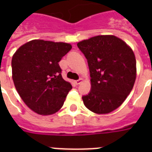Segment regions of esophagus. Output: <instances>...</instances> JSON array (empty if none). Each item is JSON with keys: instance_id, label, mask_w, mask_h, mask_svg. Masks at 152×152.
<instances>
[{"instance_id": "esophagus-1", "label": "esophagus", "mask_w": 152, "mask_h": 152, "mask_svg": "<svg viewBox=\"0 0 152 152\" xmlns=\"http://www.w3.org/2000/svg\"><path fill=\"white\" fill-rule=\"evenodd\" d=\"M82 82H83V79H79L77 80H75V83H76V84H80V83H81Z\"/></svg>"}]
</instances>
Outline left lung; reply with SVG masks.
<instances>
[{"label":"left lung","mask_w":152,"mask_h":152,"mask_svg":"<svg viewBox=\"0 0 152 152\" xmlns=\"http://www.w3.org/2000/svg\"><path fill=\"white\" fill-rule=\"evenodd\" d=\"M88 60L91 89L83 96L84 106L93 113L115 110L131 92L137 78V61L132 48L117 36L98 35L79 42Z\"/></svg>","instance_id":"1"}]
</instances>
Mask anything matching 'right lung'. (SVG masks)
<instances>
[{
	"instance_id": "add662e5",
	"label": "right lung",
	"mask_w": 152,
	"mask_h": 152,
	"mask_svg": "<svg viewBox=\"0 0 152 152\" xmlns=\"http://www.w3.org/2000/svg\"><path fill=\"white\" fill-rule=\"evenodd\" d=\"M72 49L66 42L34 39L13 54L12 72L20 98L40 115L53 114L61 108L71 83L62 78L58 62Z\"/></svg>"
}]
</instances>
